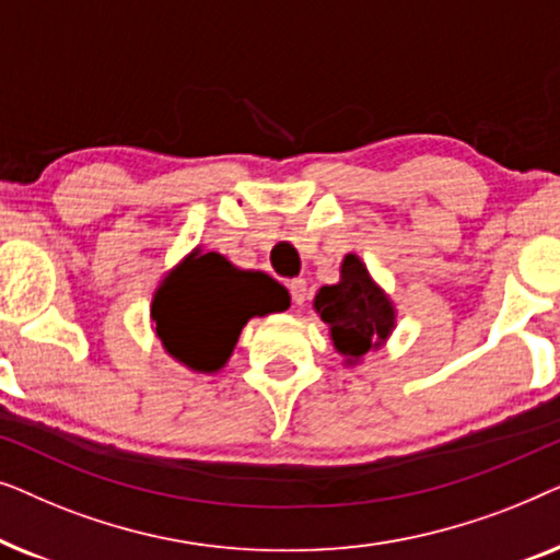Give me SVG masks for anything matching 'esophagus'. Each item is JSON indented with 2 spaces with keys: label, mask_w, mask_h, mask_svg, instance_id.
<instances>
[{
  "label": "esophagus",
  "mask_w": 560,
  "mask_h": 560,
  "mask_svg": "<svg viewBox=\"0 0 560 560\" xmlns=\"http://www.w3.org/2000/svg\"><path fill=\"white\" fill-rule=\"evenodd\" d=\"M288 290H290V301L293 305H303L305 303V295H308V288H305V280H290L288 282Z\"/></svg>",
  "instance_id": "esophagus-1"
}]
</instances>
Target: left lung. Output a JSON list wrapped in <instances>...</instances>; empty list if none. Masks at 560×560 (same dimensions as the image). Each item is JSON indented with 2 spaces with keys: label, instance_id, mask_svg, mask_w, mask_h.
<instances>
[{
  "label": "left lung",
  "instance_id": "8db88e82",
  "mask_svg": "<svg viewBox=\"0 0 560 560\" xmlns=\"http://www.w3.org/2000/svg\"><path fill=\"white\" fill-rule=\"evenodd\" d=\"M313 308L328 326L343 364H359L370 351H377L389 339L397 318L389 295L357 255L343 257L339 282L320 288Z\"/></svg>",
  "mask_w": 560,
  "mask_h": 560
}]
</instances>
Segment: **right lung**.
<instances>
[{"label":"right lung","mask_w":560,"mask_h":560,"mask_svg":"<svg viewBox=\"0 0 560 560\" xmlns=\"http://www.w3.org/2000/svg\"><path fill=\"white\" fill-rule=\"evenodd\" d=\"M270 275L234 267L219 252L196 247L152 295L155 334L175 362L198 374L224 370L249 318L288 308Z\"/></svg>","instance_id":"obj_1"}]
</instances>
